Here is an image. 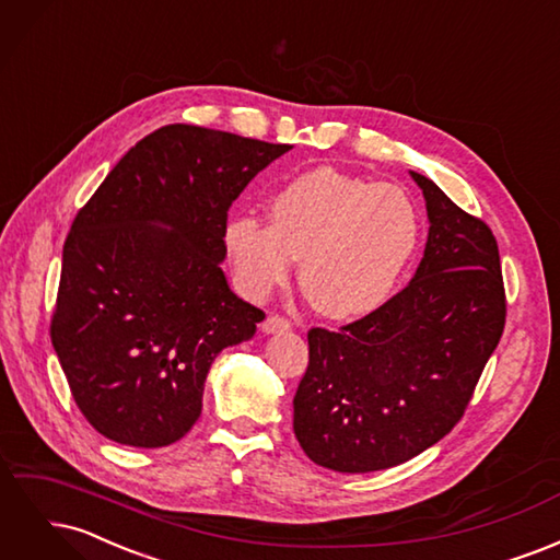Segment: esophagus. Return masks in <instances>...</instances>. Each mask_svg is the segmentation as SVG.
I'll return each mask as SVG.
<instances>
[{
	"label": "esophagus",
	"mask_w": 560,
	"mask_h": 560,
	"mask_svg": "<svg viewBox=\"0 0 560 560\" xmlns=\"http://www.w3.org/2000/svg\"><path fill=\"white\" fill-rule=\"evenodd\" d=\"M290 329H292L290 319H284L280 315H268L264 319V325H261L264 334H284V331H290Z\"/></svg>",
	"instance_id": "34e87169"
}]
</instances>
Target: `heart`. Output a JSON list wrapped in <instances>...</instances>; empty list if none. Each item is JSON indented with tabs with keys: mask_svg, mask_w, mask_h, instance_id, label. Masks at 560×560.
I'll return each instance as SVG.
<instances>
[{
	"mask_svg": "<svg viewBox=\"0 0 560 560\" xmlns=\"http://www.w3.org/2000/svg\"><path fill=\"white\" fill-rule=\"evenodd\" d=\"M268 210L270 224L235 214L224 226L235 280L252 299H264L301 259L303 292L334 319L383 308L420 243V214L409 196L334 167L290 179Z\"/></svg>",
	"mask_w": 560,
	"mask_h": 560,
	"instance_id": "obj_1",
	"label": "heart"
}]
</instances>
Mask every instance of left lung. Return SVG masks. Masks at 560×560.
<instances>
[{
	"instance_id": "left-lung-1",
	"label": "left lung",
	"mask_w": 560,
	"mask_h": 560,
	"mask_svg": "<svg viewBox=\"0 0 560 560\" xmlns=\"http://www.w3.org/2000/svg\"><path fill=\"white\" fill-rule=\"evenodd\" d=\"M428 243L411 282L341 331H308L294 434L311 460L343 474L401 465L463 418L504 329L495 235L425 175Z\"/></svg>"
}]
</instances>
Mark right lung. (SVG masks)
I'll list each match as a JSON object with an SVG mask.
<instances>
[{
	"mask_svg": "<svg viewBox=\"0 0 560 560\" xmlns=\"http://www.w3.org/2000/svg\"><path fill=\"white\" fill-rule=\"evenodd\" d=\"M290 144L173 124L135 144L74 219L50 341L91 425L135 448L175 444L217 354L266 315L231 292V202Z\"/></svg>",
	"mask_w": 560,
	"mask_h": 560,
	"instance_id": "add662e5",
	"label": "right lung"
}]
</instances>
